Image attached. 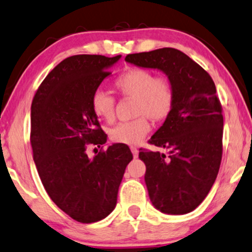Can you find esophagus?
I'll return each mask as SVG.
<instances>
[{
  "instance_id": "1",
  "label": "esophagus",
  "mask_w": 252,
  "mask_h": 252,
  "mask_svg": "<svg viewBox=\"0 0 252 252\" xmlns=\"http://www.w3.org/2000/svg\"><path fill=\"white\" fill-rule=\"evenodd\" d=\"M130 150H131L133 158H137V157H138V149H137V147H135V146H131V147H130Z\"/></svg>"
}]
</instances>
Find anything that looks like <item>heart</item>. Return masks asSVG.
<instances>
[{
  "mask_svg": "<svg viewBox=\"0 0 252 252\" xmlns=\"http://www.w3.org/2000/svg\"><path fill=\"white\" fill-rule=\"evenodd\" d=\"M114 86L121 94L136 99L133 114L137 119L116 124L109 130L113 142L137 144L149 133L152 121H162L172 112L175 102L173 84L167 77H156L150 70L130 69L117 77ZM91 110L99 120L112 122L115 102L108 93L98 90L92 94Z\"/></svg>",
  "mask_w": 252,
  "mask_h": 252,
  "instance_id": "1",
  "label": "heart"
}]
</instances>
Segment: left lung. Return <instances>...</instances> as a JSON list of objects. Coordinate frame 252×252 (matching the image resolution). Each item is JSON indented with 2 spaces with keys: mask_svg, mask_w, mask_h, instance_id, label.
I'll list each match as a JSON object with an SVG mask.
<instances>
[{
  "mask_svg": "<svg viewBox=\"0 0 252 252\" xmlns=\"http://www.w3.org/2000/svg\"><path fill=\"white\" fill-rule=\"evenodd\" d=\"M126 61L162 71L173 84L175 102L150 144L168 154L140 149L145 183L153 206L162 213L186 214L205 199L222 157L223 117L211 76L175 48L129 54Z\"/></svg>",
  "mask_w": 252,
  "mask_h": 252,
  "instance_id": "obj_1",
  "label": "left lung"
}]
</instances>
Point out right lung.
I'll list each match as a JSON object with an SVG mask.
<instances>
[{"instance_id": "1", "label": "right lung", "mask_w": 252, "mask_h": 252, "mask_svg": "<svg viewBox=\"0 0 252 252\" xmlns=\"http://www.w3.org/2000/svg\"><path fill=\"white\" fill-rule=\"evenodd\" d=\"M120 59L70 56L47 75L32 101L31 145L39 176L53 202L78 222H96L113 212L132 160L126 144H113L93 158L86 153L89 145L107 142L91 98Z\"/></svg>"}]
</instances>
